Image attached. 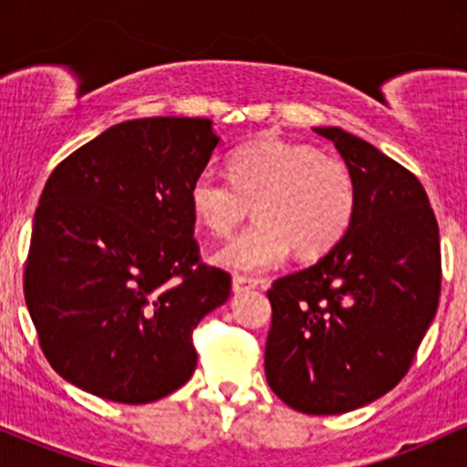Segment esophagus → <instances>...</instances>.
<instances>
[{"mask_svg":"<svg viewBox=\"0 0 467 467\" xmlns=\"http://www.w3.org/2000/svg\"><path fill=\"white\" fill-rule=\"evenodd\" d=\"M256 285H259V281H254V278H250V276H241V275L233 276V292L234 294L248 292V289H254Z\"/></svg>","mask_w":467,"mask_h":467,"instance_id":"esophagus-1","label":"esophagus"}]
</instances>
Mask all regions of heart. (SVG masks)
I'll use <instances>...</instances> for the list:
<instances>
[{
  "instance_id": "1",
  "label": "heart",
  "mask_w": 467,
  "mask_h": 467,
  "mask_svg": "<svg viewBox=\"0 0 467 467\" xmlns=\"http://www.w3.org/2000/svg\"><path fill=\"white\" fill-rule=\"evenodd\" d=\"M228 173L230 182L202 171L189 189L192 215L215 237H228L254 203L259 222L215 254V264L228 270L265 272L283 264L292 248L303 259L325 254L356 215L349 166L307 142H248L228 158Z\"/></svg>"
}]
</instances>
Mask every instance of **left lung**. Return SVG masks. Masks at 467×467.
Listing matches in <instances>:
<instances>
[{
    "label": "left lung",
    "instance_id": "8db88e82",
    "mask_svg": "<svg viewBox=\"0 0 467 467\" xmlns=\"http://www.w3.org/2000/svg\"><path fill=\"white\" fill-rule=\"evenodd\" d=\"M356 182L351 226L318 264L267 289L270 389L307 415L382 398L409 373L441 292L439 226L421 182L340 127H316Z\"/></svg>",
    "mask_w": 467,
    "mask_h": 467
}]
</instances>
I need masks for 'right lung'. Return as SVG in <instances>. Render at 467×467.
<instances>
[{
    "label": "right lung",
    "mask_w": 467,
    "mask_h": 467,
    "mask_svg": "<svg viewBox=\"0 0 467 467\" xmlns=\"http://www.w3.org/2000/svg\"><path fill=\"white\" fill-rule=\"evenodd\" d=\"M219 144L208 118H138L52 171L24 275L52 368L120 404L184 387L192 329L228 301L230 275L200 261L191 182Z\"/></svg>",
    "instance_id": "add662e5"
}]
</instances>
